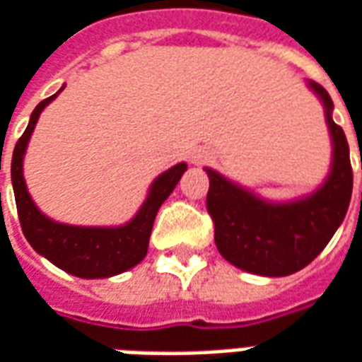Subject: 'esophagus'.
<instances>
[{
    "instance_id": "obj_1",
    "label": "esophagus",
    "mask_w": 362,
    "mask_h": 362,
    "mask_svg": "<svg viewBox=\"0 0 362 362\" xmlns=\"http://www.w3.org/2000/svg\"><path fill=\"white\" fill-rule=\"evenodd\" d=\"M192 160H194V163H199V160H202V155H192Z\"/></svg>"
}]
</instances>
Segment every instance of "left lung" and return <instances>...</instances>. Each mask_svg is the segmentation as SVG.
<instances>
[{
    "label": "left lung",
    "mask_w": 362,
    "mask_h": 362,
    "mask_svg": "<svg viewBox=\"0 0 362 362\" xmlns=\"http://www.w3.org/2000/svg\"><path fill=\"white\" fill-rule=\"evenodd\" d=\"M307 86L322 101L332 138L330 174L317 192L291 203H270L205 168L207 211L215 222L216 247L228 263L251 274L288 276L307 267L336 234L351 202L347 138L332 119L334 103L328 92L317 82Z\"/></svg>",
    "instance_id": "left-lung-1"
}]
</instances>
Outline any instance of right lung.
<instances>
[{
	"mask_svg": "<svg viewBox=\"0 0 362 362\" xmlns=\"http://www.w3.org/2000/svg\"><path fill=\"white\" fill-rule=\"evenodd\" d=\"M63 90H65V86L57 93H61ZM57 93L40 101L38 107L32 111L30 122L23 136L18 138L15 151H13L11 180H13V189H15L21 228L34 251H38L40 255H44L47 261H52L55 267L63 269L72 276H115V274H120L144 261L147 247H149V235H151L157 211L168 195L173 194V189L176 188V184L182 178L184 170L188 168V165L178 163L173 168L159 174L151 184L149 194H147L140 211L136 213L132 221L122 226H115V228L71 226V224L52 221L36 207V203L32 202L23 176V159L26 153V146L34 132V127L40 119V113L57 98Z\"/></svg>",
	"mask_w": 362,
	"mask_h": 362,
	"instance_id": "1",
	"label": "right lung"
}]
</instances>
